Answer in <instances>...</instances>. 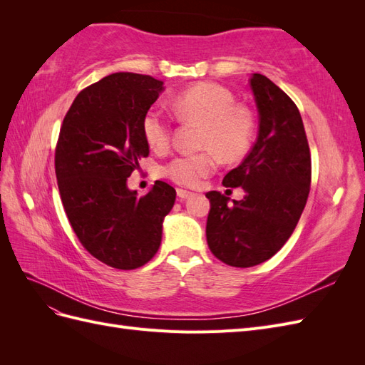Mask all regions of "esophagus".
<instances>
[{
	"mask_svg": "<svg viewBox=\"0 0 365 365\" xmlns=\"http://www.w3.org/2000/svg\"><path fill=\"white\" fill-rule=\"evenodd\" d=\"M176 193H178V196L181 197V200H187V197L193 196V193H192V192H189V190H184V189H178V190H176Z\"/></svg>",
	"mask_w": 365,
	"mask_h": 365,
	"instance_id": "esophagus-1",
	"label": "esophagus"
}]
</instances>
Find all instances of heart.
Returning a JSON list of instances; mask_svg holds the SVG:
<instances>
[{
  "instance_id": "1",
  "label": "heart",
  "mask_w": 365,
  "mask_h": 365,
  "mask_svg": "<svg viewBox=\"0 0 365 365\" xmlns=\"http://www.w3.org/2000/svg\"><path fill=\"white\" fill-rule=\"evenodd\" d=\"M235 103V96L216 83H197L173 98L175 113L182 121L201 125L197 148L204 150L165 164L163 172L169 180L193 187L216 169L217 155L224 161H237L245 155L254 135V120L247 108ZM141 132L153 150L169 149L173 128L160 106L148 109Z\"/></svg>"
}]
</instances>
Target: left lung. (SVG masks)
I'll use <instances>...</instances> for the list:
<instances>
[{
    "instance_id": "left-lung-1",
    "label": "left lung",
    "mask_w": 365,
    "mask_h": 365,
    "mask_svg": "<svg viewBox=\"0 0 365 365\" xmlns=\"http://www.w3.org/2000/svg\"><path fill=\"white\" fill-rule=\"evenodd\" d=\"M251 91L259 111V135L251 152L222 184L242 187V201L228 204L208 192L207 244L230 267L250 268L271 259L291 237L311 190V150L303 120L291 97L267 76L254 73Z\"/></svg>"
}]
</instances>
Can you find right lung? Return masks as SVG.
I'll return each mask as SVG.
<instances>
[{"instance_id":"right-lung-1","label":"right lung","mask_w":365,"mask_h":365,"mask_svg":"<svg viewBox=\"0 0 365 365\" xmlns=\"http://www.w3.org/2000/svg\"><path fill=\"white\" fill-rule=\"evenodd\" d=\"M163 91L152 76L114 73L82 90L65 115L54 170L77 239L97 260L135 269L155 256L176 192L155 181L138 196L126 181L149 155L141 121Z\"/></svg>"}]
</instances>
